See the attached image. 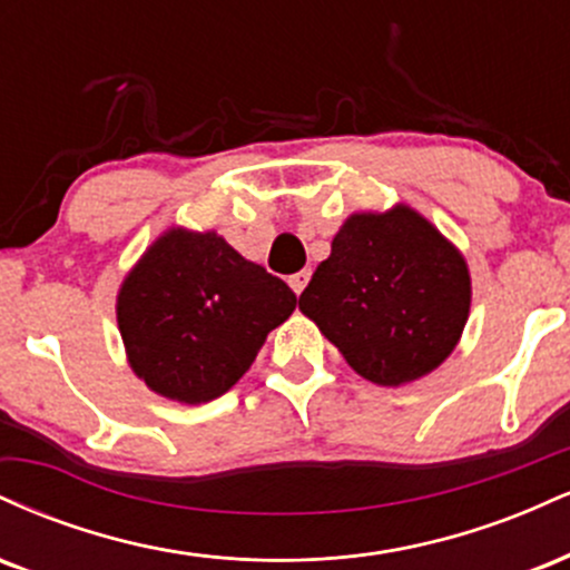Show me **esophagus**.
<instances>
[{
  "label": "esophagus",
  "mask_w": 570,
  "mask_h": 570,
  "mask_svg": "<svg viewBox=\"0 0 570 570\" xmlns=\"http://www.w3.org/2000/svg\"><path fill=\"white\" fill-rule=\"evenodd\" d=\"M307 281H311V271H299V273H294V276H289V286L294 289V294H303Z\"/></svg>",
  "instance_id": "esophagus-1"
}]
</instances>
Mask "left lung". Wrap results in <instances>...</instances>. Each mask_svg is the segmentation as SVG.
Here are the masks:
<instances>
[{
  "instance_id": "left-lung-1",
  "label": "left lung",
  "mask_w": 570,
  "mask_h": 570,
  "mask_svg": "<svg viewBox=\"0 0 570 570\" xmlns=\"http://www.w3.org/2000/svg\"><path fill=\"white\" fill-rule=\"evenodd\" d=\"M472 303L466 263L407 206L353 214L299 311L377 385L417 381L455 348Z\"/></svg>"
}]
</instances>
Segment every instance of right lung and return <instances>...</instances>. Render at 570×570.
Listing matches in <instances>:
<instances>
[{"label":"right lung","instance_id":"obj_1","mask_svg":"<svg viewBox=\"0 0 570 570\" xmlns=\"http://www.w3.org/2000/svg\"><path fill=\"white\" fill-rule=\"evenodd\" d=\"M294 305L284 281L217 233L168 230L122 284L117 324L130 367L149 389L200 404L238 383Z\"/></svg>","mask_w":570,"mask_h":570}]
</instances>
